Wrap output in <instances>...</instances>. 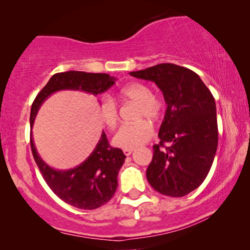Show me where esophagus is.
Instances as JSON below:
<instances>
[{"instance_id":"34e87169","label":"esophagus","mask_w":250,"mask_h":250,"mask_svg":"<svg viewBox=\"0 0 250 250\" xmlns=\"http://www.w3.org/2000/svg\"><path fill=\"white\" fill-rule=\"evenodd\" d=\"M123 151H124V153H125V156H131V153L133 152V149H124L123 150Z\"/></svg>"}]
</instances>
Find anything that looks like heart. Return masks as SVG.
<instances>
[{
    "label": "heart",
    "instance_id": "obj_1",
    "mask_svg": "<svg viewBox=\"0 0 250 250\" xmlns=\"http://www.w3.org/2000/svg\"><path fill=\"white\" fill-rule=\"evenodd\" d=\"M122 95L128 100L139 104L138 119L148 118L156 121L162 111V101L151 94L148 85L143 83L127 84L122 88ZM101 121L109 128H114L118 121V109L116 102L109 97H104L99 104ZM153 134L152 125L146 121H140L133 124H125L119 127L112 138V143L122 149H134L148 142Z\"/></svg>",
    "mask_w": 250,
    "mask_h": 250
}]
</instances>
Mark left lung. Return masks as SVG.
I'll return each mask as SVG.
<instances>
[{"label": "left lung", "mask_w": 250, "mask_h": 250, "mask_svg": "<svg viewBox=\"0 0 250 250\" xmlns=\"http://www.w3.org/2000/svg\"><path fill=\"white\" fill-rule=\"evenodd\" d=\"M129 75L156 83L167 104L158 133L160 142L153 146L146 169L148 182L165 196H186L206 179L217 150L213 94L194 71L174 63H159Z\"/></svg>", "instance_id": "8db88e82"}]
</instances>
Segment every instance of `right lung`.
Here are the masks:
<instances>
[{"instance_id":"obj_1","label":"right lung","mask_w":250,"mask_h":250,"mask_svg":"<svg viewBox=\"0 0 250 250\" xmlns=\"http://www.w3.org/2000/svg\"><path fill=\"white\" fill-rule=\"evenodd\" d=\"M116 78L108 74L85 71H66L54 74L34 100L30 109V127L37 111L51 94L58 91L74 90L98 95L115 84ZM30 146L34 159L50 189L64 203L80 209H95L107 204L117 189L118 172L126 156L122 149L112 148L107 135L101 138L93 151L81 165L67 170L54 169L41 158L30 134Z\"/></svg>"}]
</instances>
